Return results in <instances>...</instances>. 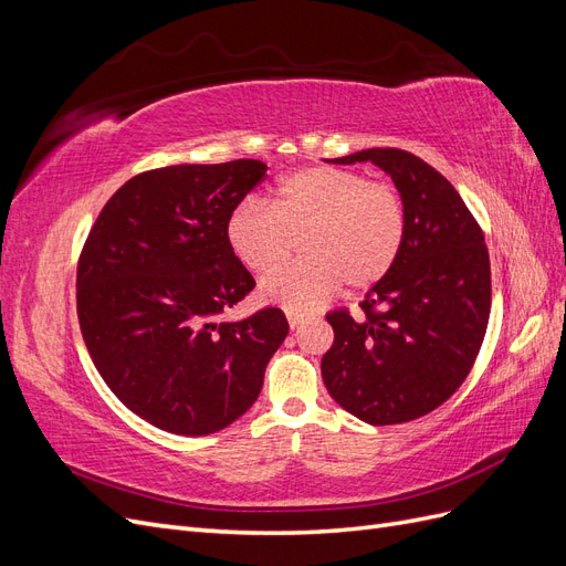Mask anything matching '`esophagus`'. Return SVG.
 Listing matches in <instances>:
<instances>
[{"instance_id":"esophagus-1","label":"esophagus","mask_w":566,"mask_h":566,"mask_svg":"<svg viewBox=\"0 0 566 566\" xmlns=\"http://www.w3.org/2000/svg\"><path fill=\"white\" fill-rule=\"evenodd\" d=\"M285 316H287L290 328H297V325H302L304 321H310V314L300 310H285Z\"/></svg>"}]
</instances>
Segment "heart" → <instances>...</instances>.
Masks as SVG:
<instances>
[{
    "label": "heart",
    "instance_id": "1",
    "mask_svg": "<svg viewBox=\"0 0 566 566\" xmlns=\"http://www.w3.org/2000/svg\"><path fill=\"white\" fill-rule=\"evenodd\" d=\"M303 233L305 256L275 264ZM406 241V208L397 188L354 169L302 167L273 186L269 208L243 202L227 219V243L250 271H268L260 295L287 310H310L345 283L368 290L397 264Z\"/></svg>",
    "mask_w": 566,
    "mask_h": 566
}]
</instances>
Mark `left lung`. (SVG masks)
<instances>
[{
	"instance_id": "8db88e82",
	"label": "left lung",
	"mask_w": 566,
	"mask_h": 566,
	"mask_svg": "<svg viewBox=\"0 0 566 566\" xmlns=\"http://www.w3.org/2000/svg\"><path fill=\"white\" fill-rule=\"evenodd\" d=\"M335 165L373 163L397 184L406 241L370 287L361 316L325 314L333 347L321 375L331 397L368 424L432 413L465 382L491 314V264L482 227L453 184L401 148H368Z\"/></svg>"
}]
</instances>
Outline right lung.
Segmentation results:
<instances>
[{
	"mask_svg": "<svg viewBox=\"0 0 566 566\" xmlns=\"http://www.w3.org/2000/svg\"><path fill=\"white\" fill-rule=\"evenodd\" d=\"M264 175L248 158L148 169L117 188L82 245L84 345L115 397L165 432L202 437L241 418L287 335L276 306L217 321L254 287L227 219Z\"/></svg>",
	"mask_w": 566,
	"mask_h": 566,
	"instance_id": "right-lung-1",
	"label": "right lung"
}]
</instances>
